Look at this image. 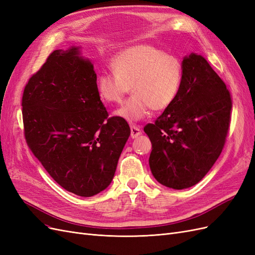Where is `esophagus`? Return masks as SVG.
<instances>
[{
    "label": "esophagus",
    "instance_id": "34e87169",
    "mask_svg": "<svg viewBox=\"0 0 255 255\" xmlns=\"http://www.w3.org/2000/svg\"><path fill=\"white\" fill-rule=\"evenodd\" d=\"M140 134H141V130L136 126H130V137L131 138H136Z\"/></svg>",
    "mask_w": 255,
    "mask_h": 255
}]
</instances>
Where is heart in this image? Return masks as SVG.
Here are the masks:
<instances>
[{
	"instance_id": "obj_1",
	"label": "heart",
	"mask_w": 255,
	"mask_h": 255,
	"mask_svg": "<svg viewBox=\"0 0 255 255\" xmlns=\"http://www.w3.org/2000/svg\"><path fill=\"white\" fill-rule=\"evenodd\" d=\"M112 72L97 78V93L105 104L120 103L131 87L133 96L116 111L128 122L169 109L179 94L183 67L176 57L152 44H137L119 51L111 61Z\"/></svg>"
}]
</instances>
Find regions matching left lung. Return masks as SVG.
<instances>
[{"instance_id":"obj_1","label":"left lung","mask_w":255,"mask_h":255,"mask_svg":"<svg viewBox=\"0 0 255 255\" xmlns=\"http://www.w3.org/2000/svg\"><path fill=\"white\" fill-rule=\"evenodd\" d=\"M179 94L144 131L150 137V168L163 186H194L221 155L230 128L232 98L208 61L192 54L182 61Z\"/></svg>"}]
</instances>
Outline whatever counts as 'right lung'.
I'll return each instance as SVG.
<instances>
[{
  "label": "right lung",
  "instance_id": "right-lung-1",
  "mask_svg": "<svg viewBox=\"0 0 255 255\" xmlns=\"http://www.w3.org/2000/svg\"><path fill=\"white\" fill-rule=\"evenodd\" d=\"M97 75L77 47L54 50L26 83L24 137L51 178L68 192L91 197L109 187L130 134L128 122L109 117Z\"/></svg>",
  "mask_w": 255,
  "mask_h": 255
}]
</instances>
